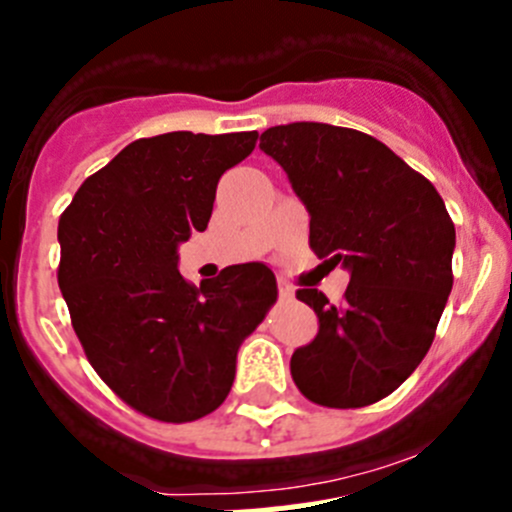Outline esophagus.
<instances>
[{"label": "esophagus", "instance_id": "obj_1", "mask_svg": "<svg viewBox=\"0 0 512 512\" xmlns=\"http://www.w3.org/2000/svg\"><path fill=\"white\" fill-rule=\"evenodd\" d=\"M277 292H280L282 300H292V297H295V287H292L287 280H282V277L277 280Z\"/></svg>", "mask_w": 512, "mask_h": 512}]
</instances>
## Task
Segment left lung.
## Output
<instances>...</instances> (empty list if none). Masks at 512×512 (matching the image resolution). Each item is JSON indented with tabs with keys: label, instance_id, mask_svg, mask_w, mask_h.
Instances as JSON below:
<instances>
[{
	"label": "left lung",
	"instance_id": "1",
	"mask_svg": "<svg viewBox=\"0 0 512 512\" xmlns=\"http://www.w3.org/2000/svg\"><path fill=\"white\" fill-rule=\"evenodd\" d=\"M260 147L310 212L312 252L350 272L340 305L297 290L320 327L292 352V380L322 408L388 398L430 350L453 290L455 225L443 197L390 147L350 127L280 124L262 132Z\"/></svg>",
	"mask_w": 512,
	"mask_h": 512
}]
</instances>
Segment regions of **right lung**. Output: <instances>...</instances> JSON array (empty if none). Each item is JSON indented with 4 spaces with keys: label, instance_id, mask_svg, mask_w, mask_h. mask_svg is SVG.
I'll return each mask as SVG.
<instances>
[{
    "label": "right lung",
    "instance_id": "obj_1",
    "mask_svg": "<svg viewBox=\"0 0 512 512\" xmlns=\"http://www.w3.org/2000/svg\"><path fill=\"white\" fill-rule=\"evenodd\" d=\"M255 145L257 132L142 137L59 217L57 282L84 355L119 400L160 423L225 403L240 342L277 300L262 262L200 287L177 270V245L205 230L217 182Z\"/></svg>",
    "mask_w": 512,
    "mask_h": 512
}]
</instances>
